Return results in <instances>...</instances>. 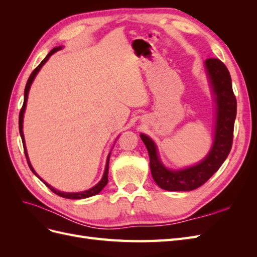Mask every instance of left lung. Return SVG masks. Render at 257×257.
<instances>
[{"mask_svg":"<svg viewBox=\"0 0 257 257\" xmlns=\"http://www.w3.org/2000/svg\"><path fill=\"white\" fill-rule=\"evenodd\" d=\"M205 67L215 103L213 143L207 157L196 165L177 170L168 169L159 158L155 143L149 136L141 134L150 157L153 180L163 190L192 191L199 188L217 172L230 152L237 113V100L232 92L230 75L219 59H207Z\"/></svg>","mask_w":257,"mask_h":257,"instance_id":"1","label":"left lung"}]
</instances>
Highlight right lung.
Here are the masks:
<instances>
[{
  "label": "right lung",
  "mask_w": 257,
  "mask_h": 257,
  "mask_svg": "<svg viewBox=\"0 0 257 257\" xmlns=\"http://www.w3.org/2000/svg\"><path fill=\"white\" fill-rule=\"evenodd\" d=\"M61 49H62V46H59V47H54V48L47 54V57H46V58L41 62V64L38 65V66L34 69V71L32 72V74L30 75L29 79H28V82H27V84H26V89H25V100H23V105H22V108H21L20 113H19V132H20V136H21V139H22L23 149H25V154H26V158H27L28 165H29L30 169L32 170V173H33L36 177L40 178L41 180L44 182V184L47 185L48 188H49L54 194H57V195H59V196H61V197H64V198H68V199H83V198H87V197H91V196L96 195V194H98L100 191H102V190L105 188V186H106V184L108 183V168H109V158H110V153H111V152H109V154H108L107 161H106V166H105V172H104V174H103L102 179H100V181H99L97 184H95L94 186H93V188H91V189H89V190H87V191H83V192H77V193L61 192V191H59V190L54 189L53 186L49 185L47 182H45V181L43 180V179L36 174L34 168L32 167V165H31V162H30V160H29V155H28V151H27V147H26L25 135H23V131H22V128H23V116H25V111H26L27 102H28V95H29V91H30V88H31V84H32L33 80L35 79L36 75L38 74V72L41 71V68L43 67V65L46 63V62L48 61V59L52 56V54H53L54 52H57V51H59V50H61Z\"/></svg>",
  "instance_id": "obj_1"
}]
</instances>
